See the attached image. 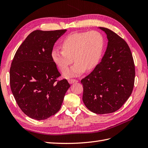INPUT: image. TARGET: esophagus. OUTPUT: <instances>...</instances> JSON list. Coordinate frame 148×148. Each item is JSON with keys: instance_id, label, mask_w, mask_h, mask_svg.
<instances>
[{"instance_id": "34e87169", "label": "esophagus", "mask_w": 148, "mask_h": 148, "mask_svg": "<svg viewBox=\"0 0 148 148\" xmlns=\"http://www.w3.org/2000/svg\"><path fill=\"white\" fill-rule=\"evenodd\" d=\"M68 82L70 84H72V83H77L78 82V81L77 79H69L68 80Z\"/></svg>"}]
</instances>
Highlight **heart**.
<instances>
[{
    "mask_svg": "<svg viewBox=\"0 0 148 148\" xmlns=\"http://www.w3.org/2000/svg\"><path fill=\"white\" fill-rule=\"evenodd\" d=\"M104 39L97 31L73 33L61 43L62 50L53 49L52 60L62 71H64L74 61L75 64L65 71V78L77 77L86 70H91L99 64L104 48Z\"/></svg>",
    "mask_w": 148,
    "mask_h": 148,
    "instance_id": "heart-1",
    "label": "heart"
}]
</instances>
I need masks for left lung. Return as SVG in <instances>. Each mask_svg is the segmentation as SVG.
Returning <instances> with one entry per match:
<instances>
[{
    "label": "left lung",
    "mask_w": 148,
    "mask_h": 148,
    "mask_svg": "<svg viewBox=\"0 0 148 148\" xmlns=\"http://www.w3.org/2000/svg\"><path fill=\"white\" fill-rule=\"evenodd\" d=\"M99 28L108 39L106 51L101 62L81 82L85 106L94 113L105 114L119 110L130 96L135 69L125 40L108 28Z\"/></svg>",
    "instance_id": "8db88e82"
}]
</instances>
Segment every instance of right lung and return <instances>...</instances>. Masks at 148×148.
Here are the masks:
<instances>
[{"instance_id":"1","label":"right lung","mask_w":148,"mask_h":148,"mask_svg":"<svg viewBox=\"0 0 148 148\" xmlns=\"http://www.w3.org/2000/svg\"><path fill=\"white\" fill-rule=\"evenodd\" d=\"M66 29L36 30L18 49L10 69V84L21 110L36 120H45L60 109L70 87L60 76L51 53L53 45Z\"/></svg>"}]
</instances>
